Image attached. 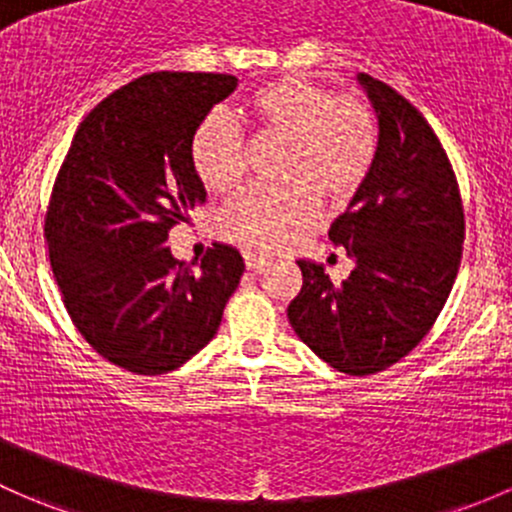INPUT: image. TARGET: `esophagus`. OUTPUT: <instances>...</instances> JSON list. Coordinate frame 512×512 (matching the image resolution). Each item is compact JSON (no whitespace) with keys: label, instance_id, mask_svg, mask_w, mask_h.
Listing matches in <instances>:
<instances>
[{"label":"esophagus","instance_id":"obj_1","mask_svg":"<svg viewBox=\"0 0 512 512\" xmlns=\"http://www.w3.org/2000/svg\"><path fill=\"white\" fill-rule=\"evenodd\" d=\"M242 257H245V267H247V270H260V267L267 262L265 255H260V252H252V250L242 252Z\"/></svg>","mask_w":512,"mask_h":512}]
</instances>
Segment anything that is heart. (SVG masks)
<instances>
[{
    "label": "heart",
    "mask_w": 512,
    "mask_h": 512,
    "mask_svg": "<svg viewBox=\"0 0 512 512\" xmlns=\"http://www.w3.org/2000/svg\"><path fill=\"white\" fill-rule=\"evenodd\" d=\"M245 117L260 142L284 144V191H250L225 208L220 228L257 250H277L299 238L316 215L314 196L343 206L358 193L378 157V122L365 102L301 78H279L250 95ZM247 149L223 115H211L191 139V164L208 191L242 184Z\"/></svg>",
    "instance_id": "1"
}]
</instances>
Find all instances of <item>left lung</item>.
<instances>
[{"mask_svg":"<svg viewBox=\"0 0 512 512\" xmlns=\"http://www.w3.org/2000/svg\"><path fill=\"white\" fill-rule=\"evenodd\" d=\"M378 117L373 171L328 230L353 272L333 284L324 265L297 260L294 333L331 368L370 375L427 336L454 287L464 245L459 186L437 134L400 93L355 75Z\"/></svg>","mask_w":512,"mask_h":512,"instance_id":"left-lung-1","label":"left lung"}]
</instances>
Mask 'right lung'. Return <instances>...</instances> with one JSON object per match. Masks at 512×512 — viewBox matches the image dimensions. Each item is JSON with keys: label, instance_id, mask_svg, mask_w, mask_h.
Listing matches in <instances>:
<instances>
[{"label": "right lung", "instance_id": "right-lung-1", "mask_svg": "<svg viewBox=\"0 0 512 512\" xmlns=\"http://www.w3.org/2000/svg\"><path fill=\"white\" fill-rule=\"evenodd\" d=\"M238 88L225 73H149L80 122L46 215L53 277L80 336L137 375L176 370L218 333L245 262L213 242L196 270L166 247L206 201L191 139Z\"/></svg>", "mask_w": 512, "mask_h": 512}]
</instances>
